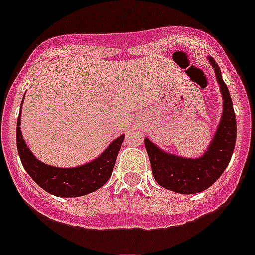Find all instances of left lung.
Here are the masks:
<instances>
[{
  "label": "left lung",
  "instance_id": "1",
  "mask_svg": "<svg viewBox=\"0 0 255 255\" xmlns=\"http://www.w3.org/2000/svg\"><path fill=\"white\" fill-rule=\"evenodd\" d=\"M207 59L216 74L224 100L220 123L207 150L198 158H184L162 150L148 137L144 139L154 179L159 186L182 195L202 192L218 181L230 163L237 141V119L230 92L218 63L212 57Z\"/></svg>",
  "mask_w": 255,
  "mask_h": 255
}]
</instances>
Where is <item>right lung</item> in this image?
I'll use <instances>...</instances> for the list:
<instances>
[{
    "mask_svg": "<svg viewBox=\"0 0 255 255\" xmlns=\"http://www.w3.org/2000/svg\"><path fill=\"white\" fill-rule=\"evenodd\" d=\"M21 110L16 126V145L25 170L35 183L57 197H81L99 190L109 181L125 134L120 135L96 159L74 168H58L35 158L20 130Z\"/></svg>",
    "mask_w": 255,
    "mask_h": 255,
    "instance_id": "add662e5",
    "label": "right lung"
}]
</instances>
